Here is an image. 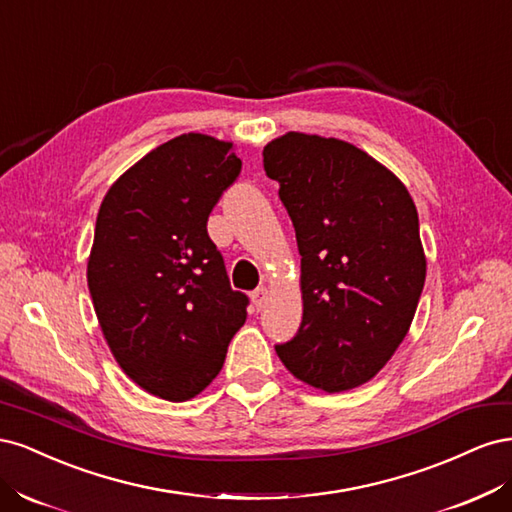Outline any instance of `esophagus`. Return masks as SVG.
<instances>
[{
	"label": "esophagus",
	"instance_id": "esophagus-1",
	"mask_svg": "<svg viewBox=\"0 0 512 512\" xmlns=\"http://www.w3.org/2000/svg\"><path fill=\"white\" fill-rule=\"evenodd\" d=\"M267 299H269V290H267L265 286H260V288H256V290L252 292V301H254V307H256V309L265 307Z\"/></svg>",
	"mask_w": 512,
	"mask_h": 512
}]
</instances>
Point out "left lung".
Listing matches in <instances>:
<instances>
[{
	"mask_svg": "<svg viewBox=\"0 0 512 512\" xmlns=\"http://www.w3.org/2000/svg\"><path fill=\"white\" fill-rule=\"evenodd\" d=\"M262 156L301 254L303 320L275 352L314 389H356L391 361L421 299L414 200L393 170L339 138L286 132Z\"/></svg>",
	"mask_w": 512,
	"mask_h": 512,
	"instance_id": "1",
	"label": "left lung"
}]
</instances>
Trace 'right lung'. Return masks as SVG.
<instances>
[{
	"label": "right lung",
	"mask_w": 512,
	"mask_h": 512,
	"mask_svg": "<svg viewBox=\"0 0 512 512\" xmlns=\"http://www.w3.org/2000/svg\"><path fill=\"white\" fill-rule=\"evenodd\" d=\"M230 141L188 132L149 151L102 198L87 286L117 365L143 391L188 401L220 374L247 318L209 213L237 179Z\"/></svg>",
	"instance_id": "add662e5"
}]
</instances>
